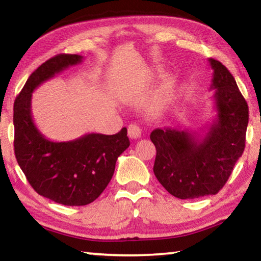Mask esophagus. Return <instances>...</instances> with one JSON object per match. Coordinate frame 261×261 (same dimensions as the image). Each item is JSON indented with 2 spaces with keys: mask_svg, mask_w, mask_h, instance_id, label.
Instances as JSON below:
<instances>
[{
  "mask_svg": "<svg viewBox=\"0 0 261 261\" xmlns=\"http://www.w3.org/2000/svg\"><path fill=\"white\" fill-rule=\"evenodd\" d=\"M127 134L131 139H138L141 136V129L138 124L136 123H132L129 126H127Z\"/></svg>",
  "mask_w": 261,
  "mask_h": 261,
  "instance_id": "34e87169",
  "label": "esophagus"
}]
</instances>
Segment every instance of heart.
Wrapping results in <instances>:
<instances>
[{
  "label": "heart",
  "instance_id": "heart-1",
  "mask_svg": "<svg viewBox=\"0 0 261 261\" xmlns=\"http://www.w3.org/2000/svg\"><path fill=\"white\" fill-rule=\"evenodd\" d=\"M171 90H173V87H171L170 84H166V85L162 87V90L159 92V94L151 102V106H149V113L152 115H159L163 109H165L166 105L168 103V100L170 98Z\"/></svg>",
  "mask_w": 261,
  "mask_h": 261
}]
</instances>
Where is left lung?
I'll return each instance as SVG.
<instances>
[{"label":"left lung","instance_id":"obj_1","mask_svg":"<svg viewBox=\"0 0 261 261\" xmlns=\"http://www.w3.org/2000/svg\"><path fill=\"white\" fill-rule=\"evenodd\" d=\"M215 120L196 132L155 129L151 140L156 156L153 171L168 192L179 199L216 194L230 176L245 147L249 107L229 70L210 59Z\"/></svg>","mask_w":261,"mask_h":261}]
</instances>
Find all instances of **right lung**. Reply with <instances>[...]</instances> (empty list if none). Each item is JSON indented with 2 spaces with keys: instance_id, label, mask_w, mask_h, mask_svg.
I'll list each match as a JSON object with an SVG mask.
<instances>
[{
  "instance_id": "right-lung-1",
  "label": "right lung",
  "mask_w": 261,
  "mask_h": 261,
  "mask_svg": "<svg viewBox=\"0 0 261 261\" xmlns=\"http://www.w3.org/2000/svg\"><path fill=\"white\" fill-rule=\"evenodd\" d=\"M81 55L60 54L42 63L29 77L14 105L15 154L35 192L57 204L84 206L94 201L112 179L117 158L129 147L126 127L116 135L88 134L70 141H51L35 126L33 91L71 65Z\"/></svg>"
}]
</instances>
